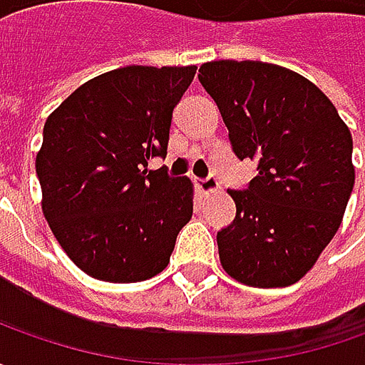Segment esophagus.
<instances>
[{"mask_svg": "<svg viewBox=\"0 0 365 365\" xmlns=\"http://www.w3.org/2000/svg\"><path fill=\"white\" fill-rule=\"evenodd\" d=\"M197 189H199V192H203V195H209V192H217L221 187H219V182L215 176H207V178L197 180Z\"/></svg>", "mask_w": 365, "mask_h": 365, "instance_id": "34e87169", "label": "esophagus"}]
</instances>
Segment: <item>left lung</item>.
<instances>
[{
    "instance_id": "left-lung-1",
    "label": "left lung",
    "mask_w": 365,
    "mask_h": 365,
    "mask_svg": "<svg viewBox=\"0 0 365 365\" xmlns=\"http://www.w3.org/2000/svg\"><path fill=\"white\" fill-rule=\"evenodd\" d=\"M199 81L235 156L258 166L247 189L227 190L235 219L217 233L221 266L247 287H290L341 225L356 180L349 128L315 83L278 64L211 61Z\"/></svg>"
}]
</instances>
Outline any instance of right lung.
Returning <instances> with one entry per match:
<instances>
[{"instance_id": "obj_1", "label": "right lung", "mask_w": 365, "mask_h": 365, "mask_svg": "<svg viewBox=\"0 0 365 365\" xmlns=\"http://www.w3.org/2000/svg\"><path fill=\"white\" fill-rule=\"evenodd\" d=\"M197 66H123L83 83L44 123L42 213L66 256L103 282L160 274L192 217V182L148 170Z\"/></svg>"}]
</instances>
